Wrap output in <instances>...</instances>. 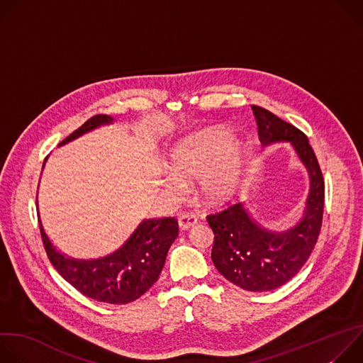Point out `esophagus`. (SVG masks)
Returning a JSON list of instances; mask_svg holds the SVG:
<instances>
[{"mask_svg": "<svg viewBox=\"0 0 363 363\" xmlns=\"http://www.w3.org/2000/svg\"><path fill=\"white\" fill-rule=\"evenodd\" d=\"M196 223H198V218H196V216H194V214H184V216H181L179 220H178V225H179V228H181L182 231L192 228Z\"/></svg>", "mask_w": 363, "mask_h": 363, "instance_id": "34e87169", "label": "esophagus"}]
</instances>
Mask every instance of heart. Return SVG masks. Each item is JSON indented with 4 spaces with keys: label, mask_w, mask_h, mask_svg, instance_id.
Instances as JSON below:
<instances>
[{
    "label": "heart",
    "mask_w": 363,
    "mask_h": 363,
    "mask_svg": "<svg viewBox=\"0 0 363 363\" xmlns=\"http://www.w3.org/2000/svg\"><path fill=\"white\" fill-rule=\"evenodd\" d=\"M244 165V147L227 130L195 133L178 143L169 155L162 186L178 194L181 181L198 179L201 195L211 202L227 199L235 189Z\"/></svg>",
    "instance_id": "heart-1"
}]
</instances>
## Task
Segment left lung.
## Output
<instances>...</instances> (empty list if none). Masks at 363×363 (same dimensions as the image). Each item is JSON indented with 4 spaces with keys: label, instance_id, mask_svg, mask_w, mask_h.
I'll list each match as a JSON object with an SVG mask.
<instances>
[{
    "label": "left lung",
    "instance_id": "8db88e82",
    "mask_svg": "<svg viewBox=\"0 0 363 363\" xmlns=\"http://www.w3.org/2000/svg\"><path fill=\"white\" fill-rule=\"evenodd\" d=\"M263 146L289 142L308 175V194L300 220L284 231L257 223L244 202L208 216L214 231L213 263L228 281L248 291H269L286 284L312 254L323 218L325 182L307 136L272 112L251 106Z\"/></svg>",
    "mask_w": 363,
    "mask_h": 363
}]
</instances>
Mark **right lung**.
I'll return each mask as SVG.
<instances>
[{"label": "right lung", "instance_id": "add662e5", "mask_svg": "<svg viewBox=\"0 0 363 363\" xmlns=\"http://www.w3.org/2000/svg\"><path fill=\"white\" fill-rule=\"evenodd\" d=\"M113 121L108 115L93 116L59 146L100 126L112 125ZM37 216L48 260L59 274L84 296L111 304H126L145 294L158 280L168 250L178 237V223L175 218H145L118 250L108 255L86 260L62 252L45 234L40 211Z\"/></svg>", "mask_w": 363, "mask_h": 363}]
</instances>
